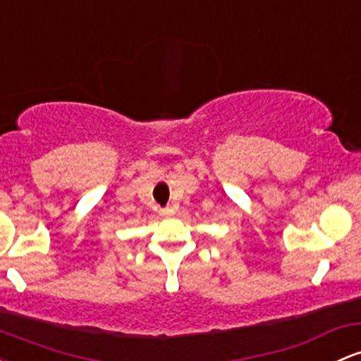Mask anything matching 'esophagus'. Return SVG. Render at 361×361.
<instances>
[{"label": "esophagus", "mask_w": 361, "mask_h": 361, "mask_svg": "<svg viewBox=\"0 0 361 361\" xmlns=\"http://www.w3.org/2000/svg\"><path fill=\"white\" fill-rule=\"evenodd\" d=\"M171 214H173V209L171 207L161 209V216H171Z\"/></svg>", "instance_id": "34e87169"}]
</instances>
